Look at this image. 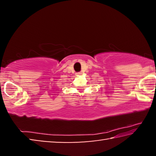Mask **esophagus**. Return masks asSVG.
<instances>
[{"instance_id": "esophagus-1", "label": "esophagus", "mask_w": 156, "mask_h": 156, "mask_svg": "<svg viewBox=\"0 0 156 156\" xmlns=\"http://www.w3.org/2000/svg\"><path fill=\"white\" fill-rule=\"evenodd\" d=\"M82 74H83V73H82L81 72H78V73H76V75H78V76H81Z\"/></svg>"}]
</instances>
